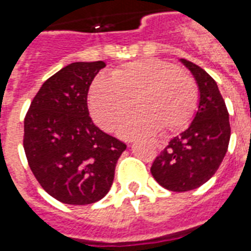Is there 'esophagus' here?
<instances>
[{
    "label": "esophagus",
    "instance_id": "esophagus-1",
    "mask_svg": "<svg viewBox=\"0 0 251 251\" xmlns=\"http://www.w3.org/2000/svg\"><path fill=\"white\" fill-rule=\"evenodd\" d=\"M155 146H156V147L159 150H161V149H163V147H164V145H163L161 142H156V143H155Z\"/></svg>",
    "mask_w": 251,
    "mask_h": 251
}]
</instances>
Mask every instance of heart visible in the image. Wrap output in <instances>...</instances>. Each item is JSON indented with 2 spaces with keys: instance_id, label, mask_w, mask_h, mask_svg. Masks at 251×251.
<instances>
[{
  "instance_id": "heart-1",
  "label": "heart",
  "mask_w": 251,
  "mask_h": 251,
  "mask_svg": "<svg viewBox=\"0 0 251 251\" xmlns=\"http://www.w3.org/2000/svg\"><path fill=\"white\" fill-rule=\"evenodd\" d=\"M199 92L193 76L175 65L145 58L124 65L112 78H98L90 90V108L95 121L104 130L129 113L133 101L138 112L118 127L120 135L135 138L185 129L198 106Z\"/></svg>"
}]
</instances>
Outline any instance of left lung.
<instances>
[{
	"label": "left lung",
	"mask_w": 251,
	"mask_h": 251,
	"mask_svg": "<svg viewBox=\"0 0 251 251\" xmlns=\"http://www.w3.org/2000/svg\"><path fill=\"white\" fill-rule=\"evenodd\" d=\"M198 84V110L185 131L171 139L155 159L151 173L171 191H189L206 183L226 156L230 138L229 114L218 84L202 68L181 58Z\"/></svg>",
	"instance_id": "1"
}]
</instances>
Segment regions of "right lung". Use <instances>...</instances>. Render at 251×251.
I'll use <instances>...</instances> for the list:
<instances>
[{
	"label": "right lung",
	"instance_id": "1",
	"mask_svg": "<svg viewBox=\"0 0 251 251\" xmlns=\"http://www.w3.org/2000/svg\"><path fill=\"white\" fill-rule=\"evenodd\" d=\"M105 64L74 62L44 82L25 118L28 165L41 187L66 204L104 198L126 145L95 125L87 106L92 80Z\"/></svg>",
	"mask_w": 251,
	"mask_h": 251
}]
</instances>
